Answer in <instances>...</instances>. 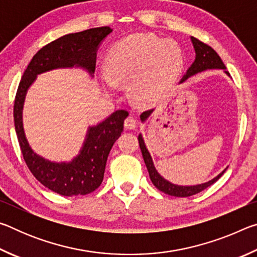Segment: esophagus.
Returning <instances> with one entry per match:
<instances>
[{"instance_id":"34e87169","label":"esophagus","mask_w":257,"mask_h":257,"mask_svg":"<svg viewBox=\"0 0 257 257\" xmlns=\"http://www.w3.org/2000/svg\"><path fill=\"white\" fill-rule=\"evenodd\" d=\"M136 125H137V121L133 115H129V116H127V118H125V120H124V127L125 128L132 130V129L136 128Z\"/></svg>"}]
</instances>
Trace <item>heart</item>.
Returning <instances> with one entry per match:
<instances>
[{
	"label": "heart",
	"mask_w": 257,
	"mask_h": 257,
	"mask_svg": "<svg viewBox=\"0 0 257 257\" xmlns=\"http://www.w3.org/2000/svg\"><path fill=\"white\" fill-rule=\"evenodd\" d=\"M184 55L177 43L136 34L116 42L105 58L101 75L104 90L112 94L129 80V90L138 102L151 101L175 81L182 70Z\"/></svg>",
	"instance_id": "b5f03b06"
}]
</instances>
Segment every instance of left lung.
Listing matches in <instances>:
<instances>
[{
	"mask_svg": "<svg viewBox=\"0 0 257 257\" xmlns=\"http://www.w3.org/2000/svg\"><path fill=\"white\" fill-rule=\"evenodd\" d=\"M191 42H193L194 49H195V53H196V58H195V61L193 64L189 67L188 70H187L186 75L182 77V79L180 82H184L186 79H188L190 76L196 75L198 72L205 71L207 69H223L225 70V66L222 62V60L219 56V54L212 49L211 46H208L205 43L201 42L197 38L195 37H190ZM227 75L229 76L228 71H224ZM153 110H149L143 112L141 114V120L145 121L149 116L152 114ZM138 142H139V147H141L142 154H143V159H144V162L146 164L147 170H149L150 173V178L153 185L158 188L159 190L163 191L164 194L171 195V196H176V197H189L193 196L195 194L201 193L202 190H204L207 187H210L211 185L214 184V182L219 179V178L223 175L227 169L220 173L219 176H216L215 178H213L212 180L205 182V184H201V185H196V186H178V185H173L171 182H169L168 180H165L163 177H161L159 175V172L156 171V169L153 164V161H152L151 155L147 151L145 143L143 141L142 135L138 136Z\"/></svg>",
	"mask_w": 257,
	"mask_h": 257,
	"instance_id": "obj_1",
	"label": "left lung"
}]
</instances>
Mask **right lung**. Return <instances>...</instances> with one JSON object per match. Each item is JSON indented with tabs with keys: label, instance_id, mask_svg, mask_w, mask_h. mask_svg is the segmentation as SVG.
I'll return each instance as SVG.
<instances>
[{
	"label": "right lung",
	"instance_id": "1",
	"mask_svg": "<svg viewBox=\"0 0 257 257\" xmlns=\"http://www.w3.org/2000/svg\"><path fill=\"white\" fill-rule=\"evenodd\" d=\"M111 32L107 26L90 28L64 35L42 47L29 62L17 90L15 127L25 162L42 185L63 196L87 195L102 184L108 153L122 133L128 112L118 110L102 122L89 127L79 155L69 163H55L35 153L25 137L23 107L26 93L37 75L53 69L80 67L92 75L96 67L97 47Z\"/></svg>",
	"mask_w": 257,
	"mask_h": 257
}]
</instances>
